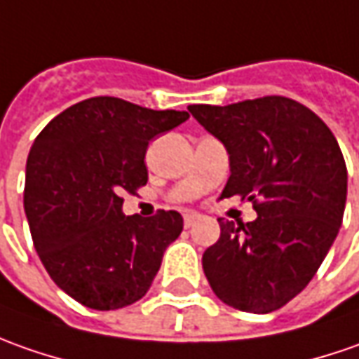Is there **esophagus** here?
<instances>
[{"mask_svg": "<svg viewBox=\"0 0 359 359\" xmlns=\"http://www.w3.org/2000/svg\"><path fill=\"white\" fill-rule=\"evenodd\" d=\"M201 219V215H197V213H185L184 215V225L185 229H189V227H194L197 221Z\"/></svg>", "mask_w": 359, "mask_h": 359, "instance_id": "34e87169", "label": "esophagus"}]
</instances>
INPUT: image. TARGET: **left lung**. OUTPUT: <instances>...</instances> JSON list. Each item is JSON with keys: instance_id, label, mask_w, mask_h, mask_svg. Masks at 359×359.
<instances>
[{"instance_id": "obj_1", "label": "left lung", "mask_w": 359, "mask_h": 359, "mask_svg": "<svg viewBox=\"0 0 359 359\" xmlns=\"http://www.w3.org/2000/svg\"><path fill=\"white\" fill-rule=\"evenodd\" d=\"M187 110L229 154L221 199L239 196L257 211L249 223L217 219L221 237L203 252V273L225 304L269 314L306 288L340 231L342 150L310 108L286 96Z\"/></svg>"}]
</instances>
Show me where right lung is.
I'll return each mask as SVG.
<instances>
[{"label": "right lung", "mask_w": 359, "mask_h": 359, "mask_svg": "<svg viewBox=\"0 0 359 359\" xmlns=\"http://www.w3.org/2000/svg\"><path fill=\"white\" fill-rule=\"evenodd\" d=\"M187 118L95 96L62 110L33 142L23 194L33 245L55 285L86 309L140 300L184 229L177 211L126 217L122 196L148 182L151 138Z\"/></svg>", "instance_id": "obj_1"}]
</instances>
